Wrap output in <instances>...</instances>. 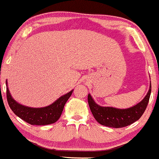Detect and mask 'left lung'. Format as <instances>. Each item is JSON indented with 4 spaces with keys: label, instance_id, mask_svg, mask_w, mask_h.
Instances as JSON below:
<instances>
[{
    "label": "left lung",
    "instance_id": "8db88e82",
    "mask_svg": "<svg viewBox=\"0 0 159 159\" xmlns=\"http://www.w3.org/2000/svg\"><path fill=\"white\" fill-rule=\"evenodd\" d=\"M151 94V81L149 89L144 98L134 106L126 109H119L113 107L100 106L92 95L89 94L88 102L91 111L98 122L110 128H123L138 120L147 108Z\"/></svg>",
    "mask_w": 159,
    "mask_h": 159
}]
</instances>
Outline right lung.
I'll use <instances>...</instances> for the list:
<instances>
[{"instance_id":"1","label":"right lung","mask_w":159,"mask_h":159,"mask_svg":"<svg viewBox=\"0 0 159 159\" xmlns=\"http://www.w3.org/2000/svg\"><path fill=\"white\" fill-rule=\"evenodd\" d=\"M6 85L7 98L12 112L22 120L33 125H46L57 122L61 115L66 102L74 91L73 89L67 94L61 96L49 106L36 108L25 106L16 101L12 98L8 89L7 80H6Z\"/></svg>"}]
</instances>
